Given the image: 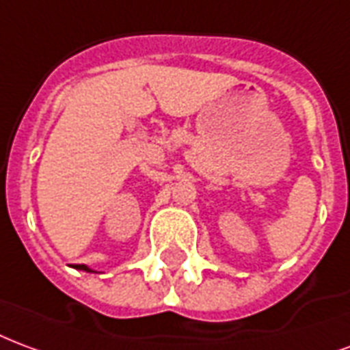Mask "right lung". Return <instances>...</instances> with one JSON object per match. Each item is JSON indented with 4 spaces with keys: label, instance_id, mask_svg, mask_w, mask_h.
<instances>
[{
    "label": "right lung",
    "instance_id": "right-lung-1",
    "mask_svg": "<svg viewBox=\"0 0 350 350\" xmlns=\"http://www.w3.org/2000/svg\"><path fill=\"white\" fill-rule=\"evenodd\" d=\"M83 270H88V272H93V270H91V269H88V267H83Z\"/></svg>",
    "mask_w": 350,
    "mask_h": 350
}]
</instances>
